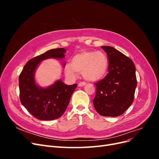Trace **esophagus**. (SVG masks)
<instances>
[{
  "label": "esophagus",
  "instance_id": "obj_1",
  "mask_svg": "<svg viewBox=\"0 0 159 159\" xmlns=\"http://www.w3.org/2000/svg\"><path fill=\"white\" fill-rule=\"evenodd\" d=\"M85 85V82H80L78 84V86H79V87H83V86H84Z\"/></svg>",
  "mask_w": 159,
  "mask_h": 159
}]
</instances>
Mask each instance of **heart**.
Returning a JSON list of instances; mask_svg holds the SVG:
<instances>
[{"mask_svg":"<svg viewBox=\"0 0 159 159\" xmlns=\"http://www.w3.org/2000/svg\"><path fill=\"white\" fill-rule=\"evenodd\" d=\"M107 68L108 61L104 53L84 51L72 57L71 64L65 66L64 72L68 78L72 80L81 73L86 80L93 81L103 78Z\"/></svg>","mask_w":159,"mask_h":159,"instance_id":"1","label":"heart"}]
</instances>
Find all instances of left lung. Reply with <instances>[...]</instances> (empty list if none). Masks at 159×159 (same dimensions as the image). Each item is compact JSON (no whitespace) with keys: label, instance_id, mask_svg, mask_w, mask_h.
Here are the masks:
<instances>
[{"label":"left lung","instance_id":"1","mask_svg":"<svg viewBox=\"0 0 159 159\" xmlns=\"http://www.w3.org/2000/svg\"><path fill=\"white\" fill-rule=\"evenodd\" d=\"M107 53L109 73L96 83L93 105L97 112L105 117H117L133 102L137 87L135 66L132 60L111 46H102Z\"/></svg>","mask_w":159,"mask_h":159}]
</instances>
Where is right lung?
Listing matches in <instances>:
<instances>
[{
    "label": "right lung",
    "instance_id": "obj_1",
    "mask_svg": "<svg viewBox=\"0 0 159 159\" xmlns=\"http://www.w3.org/2000/svg\"><path fill=\"white\" fill-rule=\"evenodd\" d=\"M64 48L52 49L28 61L19 75L20 99L22 105L34 117L50 121L60 117L69 104L77 84L66 85L60 80L42 88L35 81V72L41 61L49 58L62 60ZM64 63V66H65Z\"/></svg>",
    "mask_w": 159,
    "mask_h": 159
}]
</instances>
